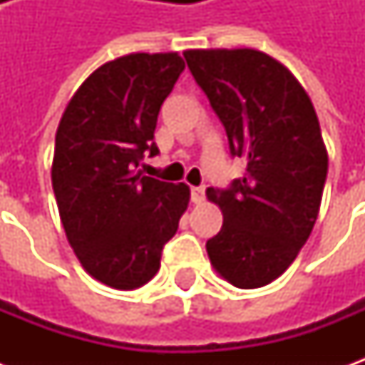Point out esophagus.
I'll return each mask as SVG.
<instances>
[{"label":"esophagus","mask_w":365,"mask_h":365,"mask_svg":"<svg viewBox=\"0 0 365 365\" xmlns=\"http://www.w3.org/2000/svg\"><path fill=\"white\" fill-rule=\"evenodd\" d=\"M205 199V187H191V201L197 205Z\"/></svg>","instance_id":"esophagus-1"}]
</instances>
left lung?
Segmentation results:
<instances>
[{
    "mask_svg": "<svg viewBox=\"0 0 365 365\" xmlns=\"http://www.w3.org/2000/svg\"><path fill=\"white\" fill-rule=\"evenodd\" d=\"M245 178L207 190L222 227L207 240L213 268L240 289L268 285L297 258L319 215L329 172L317 113L287 68L252 48L185 51Z\"/></svg>",
    "mask_w": 365,
    "mask_h": 365,
    "instance_id": "left-lung-1",
    "label": "left lung"
}]
</instances>
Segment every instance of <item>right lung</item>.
<instances>
[{"label": "right lung", "instance_id": "add662e5", "mask_svg": "<svg viewBox=\"0 0 365 365\" xmlns=\"http://www.w3.org/2000/svg\"><path fill=\"white\" fill-rule=\"evenodd\" d=\"M183 68L178 52L107 62L76 91L56 130L52 190L68 242L83 269L115 289L156 275L190 203L185 183L136 172L146 154L160 152V107Z\"/></svg>", "mask_w": 365, "mask_h": 365}]
</instances>
